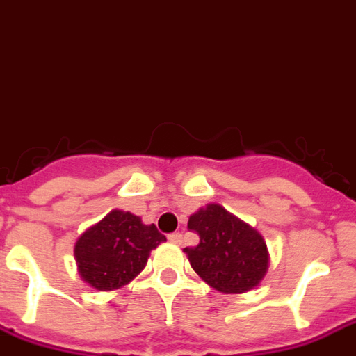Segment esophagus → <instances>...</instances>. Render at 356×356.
Wrapping results in <instances>:
<instances>
[{"mask_svg": "<svg viewBox=\"0 0 356 356\" xmlns=\"http://www.w3.org/2000/svg\"><path fill=\"white\" fill-rule=\"evenodd\" d=\"M168 239H170V241H172V243L181 245V243H183V234H181V232H173V234H170Z\"/></svg>", "mask_w": 356, "mask_h": 356, "instance_id": "1", "label": "esophagus"}]
</instances>
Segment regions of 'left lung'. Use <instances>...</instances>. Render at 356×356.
<instances>
[{"label": "left lung", "mask_w": 356, "mask_h": 356, "mask_svg": "<svg viewBox=\"0 0 356 356\" xmlns=\"http://www.w3.org/2000/svg\"><path fill=\"white\" fill-rule=\"evenodd\" d=\"M188 228L197 234L199 245L186 247L184 252L210 287L239 294L261 282L268 268V252L258 230L219 204H208L190 216Z\"/></svg>", "instance_id": "8db88e82"}]
</instances>
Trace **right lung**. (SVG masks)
<instances>
[{
  "label": "right lung",
  "mask_w": 356,
  "mask_h": 356,
  "mask_svg": "<svg viewBox=\"0 0 356 356\" xmlns=\"http://www.w3.org/2000/svg\"><path fill=\"white\" fill-rule=\"evenodd\" d=\"M163 241L166 238L155 225H143L133 213L113 210L78 238V273L98 291L122 287L143 270L149 252Z\"/></svg>",
  "instance_id": "add662e5"
}]
</instances>
